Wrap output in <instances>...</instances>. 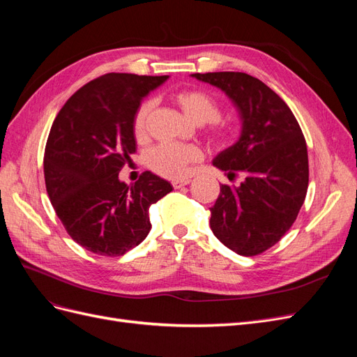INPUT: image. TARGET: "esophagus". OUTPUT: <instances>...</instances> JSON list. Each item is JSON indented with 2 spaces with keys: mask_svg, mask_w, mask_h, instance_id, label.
I'll use <instances>...</instances> for the list:
<instances>
[{
  "mask_svg": "<svg viewBox=\"0 0 357 357\" xmlns=\"http://www.w3.org/2000/svg\"><path fill=\"white\" fill-rule=\"evenodd\" d=\"M189 183H190L189 178H183V180H174V181L171 183V185H172V188H174V189H180V188H183V186L189 185Z\"/></svg>",
  "mask_w": 357,
  "mask_h": 357,
  "instance_id": "obj_1",
  "label": "esophagus"
}]
</instances>
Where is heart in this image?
Returning a JSON list of instances; mask_svg holds the SVG:
<instances>
[{"mask_svg":"<svg viewBox=\"0 0 357 357\" xmlns=\"http://www.w3.org/2000/svg\"><path fill=\"white\" fill-rule=\"evenodd\" d=\"M174 101L181 107L192 121L210 125V135L218 144H228L232 138L229 126L220 123L222 109L219 102L207 92L199 89H186L174 93ZM152 110V101H143L137 107L132 117V134L142 142L147 132V117ZM202 159L201 149L193 144L162 143L147 153V165L159 176L180 178L189 174L192 167Z\"/></svg>","mask_w":357,"mask_h":357,"instance_id":"1","label":"heart"}]
</instances>
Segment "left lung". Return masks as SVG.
Wrapping results in <instances>:
<instances>
[{"instance_id":"8db88e82","label":"left lung","mask_w":357,"mask_h":357,"mask_svg":"<svg viewBox=\"0 0 357 357\" xmlns=\"http://www.w3.org/2000/svg\"><path fill=\"white\" fill-rule=\"evenodd\" d=\"M229 96L243 121L238 142L213 165L240 186H220L210 208L213 234L241 256L261 255L282 240L298 218L308 189V153L302 129L287 104L245 73H195Z\"/></svg>"}]
</instances>
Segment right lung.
<instances>
[{"label": "right lung", "mask_w": 357, "mask_h": 357, "mask_svg": "<svg viewBox=\"0 0 357 357\" xmlns=\"http://www.w3.org/2000/svg\"><path fill=\"white\" fill-rule=\"evenodd\" d=\"M168 75L109 73L70 96L45 150L47 195L71 238L95 255L122 256L152 229L149 207L172 186L150 171L134 185L119 172L135 152L132 117Z\"/></svg>", "instance_id": "right-lung-1"}]
</instances>
